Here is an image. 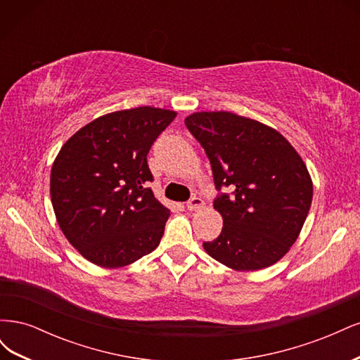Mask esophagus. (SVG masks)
<instances>
[{
  "mask_svg": "<svg viewBox=\"0 0 360 360\" xmlns=\"http://www.w3.org/2000/svg\"><path fill=\"white\" fill-rule=\"evenodd\" d=\"M186 207H188V210H191V212H197V210L202 209V207H204V201H202L200 197H192V198L186 202Z\"/></svg>",
  "mask_w": 360,
  "mask_h": 360,
  "instance_id": "obj_1",
  "label": "esophagus"
}]
</instances>
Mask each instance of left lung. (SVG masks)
<instances>
[{
	"mask_svg": "<svg viewBox=\"0 0 360 360\" xmlns=\"http://www.w3.org/2000/svg\"><path fill=\"white\" fill-rule=\"evenodd\" d=\"M184 123L210 160L213 205L224 219L221 234L202 243L207 254L243 271L276 263L296 242L312 202L302 158L275 129L233 112H195Z\"/></svg>",
	"mask_w": 360,
	"mask_h": 360,
	"instance_id": "1",
	"label": "left lung"
}]
</instances>
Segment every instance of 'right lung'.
<instances>
[{"mask_svg":"<svg viewBox=\"0 0 360 360\" xmlns=\"http://www.w3.org/2000/svg\"><path fill=\"white\" fill-rule=\"evenodd\" d=\"M176 112L141 106L96 118L53 162L51 201L68 240L91 263L115 269L155 250L169 210L148 188L147 155Z\"/></svg>","mask_w":360,"mask_h":360,"instance_id":"obj_1","label":"right lung"}]
</instances>
